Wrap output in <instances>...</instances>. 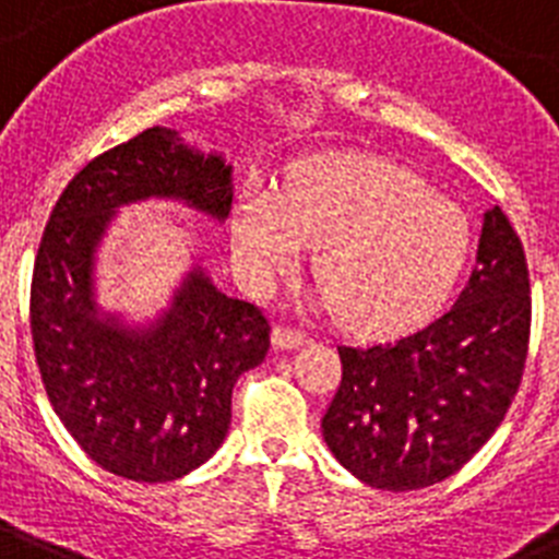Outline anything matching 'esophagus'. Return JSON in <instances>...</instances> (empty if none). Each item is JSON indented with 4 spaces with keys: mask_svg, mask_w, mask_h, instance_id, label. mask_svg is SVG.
<instances>
[{
    "mask_svg": "<svg viewBox=\"0 0 559 559\" xmlns=\"http://www.w3.org/2000/svg\"><path fill=\"white\" fill-rule=\"evenodd\" d=\"M304 341H307V335H304L301 330H295V326L278 323V326L272 330V346H275V349H298Z\"/></svg>",
    "mask_w": 559,
    "mask_h": 559,
    "instance_id": "esophagus-1",
    "label": "esophagus"
}]
</instances>
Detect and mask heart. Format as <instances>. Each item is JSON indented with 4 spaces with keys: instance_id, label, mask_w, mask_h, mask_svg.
Returning <instances> with one entry per match:
<instances>
[{
    "instance_id": "obj_1",
    "label": "heart",
    "mask_w": 559,
    "mask_h": 559,
    "mask_svg": "<svg viewBox=\"0 0 559 559\" xmlns=\"http://www.w3.org/2000/svg\"><path fill=\"white\" fill-rule=\"evenodd\" d=\"M321 247L316 270L349 326L401 332L429 321L457 287L472 227L454 201L369 156L307 162L287 192L247 187L233 207V252L255 293Z\"/></svg>"
}]
</instances>
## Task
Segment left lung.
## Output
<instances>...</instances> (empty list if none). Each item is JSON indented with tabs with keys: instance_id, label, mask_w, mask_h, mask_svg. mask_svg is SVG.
<instances>
[{
	"instance_id": "8db88e82",
	"label": "left lung",
	"mask_w": 559,
	"mask_h": 559,
	"mask_svg": "<svg viewBox=\"0 0 559 559\" xmlns=\"http://www.w3.org/2000/svg\"><path fill=\"white\" fill-rule=\"evenodd\" d=\"M528 293L520 236L491 207L477 266L449 312L389 344L337 346L344 372L321 420L337 463L386 491L424 489L466 466L523 381Z\"/></svg>"
}]
</instances>
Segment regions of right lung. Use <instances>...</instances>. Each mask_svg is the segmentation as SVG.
I'll return each instance as SVG.
<instances>
[{"instance_id": "right-lung-1", "label": "right lung", "mask_w": 559, "mask_h": 559, "mask_svg": "<svg viewBox=\"0 0 559 559\" xmlns=\"http://www.w3.org/2000/svg\"><path fill=\"white\" fill-rule=\"evenodd\" d=\"M178 199L224 222L233 167L147 128L87 162L56 201L31 284V335L50 406L105 472L167 483L210 461L229 429L238 374L270 349L255 304L227 298L201 266L147 330L98 318L93 252L121 204Z\"/></svg>"}]
</instances>
